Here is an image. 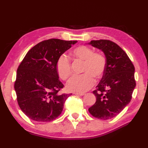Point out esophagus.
Here are the masks:
<instances>
[{"label":"esophagus","mask_w":148,"mask_h":148,"mask_svg":"<svg viewBox=\"0 0 148 148\" xmlns=\"http://www.w3.org/2000/svg\"><path fill=\"white\" fill-rule=\"evenodd\" d=\"M74 95H78V96H83V95H84V93H78V92H74Z\"/></svg>","instance_id":"obj_1"}]
</instances>
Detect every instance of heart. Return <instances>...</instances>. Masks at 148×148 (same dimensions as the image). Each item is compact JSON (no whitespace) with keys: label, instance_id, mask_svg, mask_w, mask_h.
Instances as JSON below:
<instances>
[{"label":"heart","instance_id":"obj_1","mask_svg":"<svg viewBox=\"0 0 148 148\" xmlns=\"http://www.w3.org/2000/svg\"><path fill=\"white\" fill-rule=\"evenodd\" d=\"M76 59L84 62L81 76H74L67 84L68 90L72 92H84L92 88L95 79L103 78L107 66V59L103 53L94 52L86 45H80L72 51ZM56 70L62 80H67L72 75V66L69 58L65 55L60 56L56 62Z\"/></svg>","mask_w":148,"mask_h":148}]
</instances>
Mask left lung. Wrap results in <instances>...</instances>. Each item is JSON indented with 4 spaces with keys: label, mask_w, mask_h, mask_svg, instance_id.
Here are the masks:
<instances>
[{
    "label": "left lung",
    "mask_w": 148,
    "mask_h": 148,
    "mask_svg": "<svg viewBox=\"0 0 148 148\" xmlns=\"http://www.w3.org/2000/svg\"><path fill=\"white\" fill-rule=\"evenodd\" d=\"M88 44L101 49L107 59L103 78L93 91L96 103L88 109L93 116L102 120L115 117L130 103L136 86L135 68L127 53L110 40H92Z\"/></svg>",
    "instance_id": "obj_1"
}]
</instances>
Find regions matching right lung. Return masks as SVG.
<instances>
[{
  "instance_id": "obj_1",
  "label": "right lung",
  "mask_w": 148,
  "mask_h": 148,
  "mask_svg": "<svg viewBox=\"0 0 148 148\" xmlns=\"http://www.w3.org/2000/svg\"><path fill=\"white\" fill-rule=\"evenodd\" d=\"M77 41L50 39L37 43L27 53L16 71L14 90L18 105L30 119L51 121L62 113L72 94L60 95L56 62Z\"/></svg>"
}]
</instances>
